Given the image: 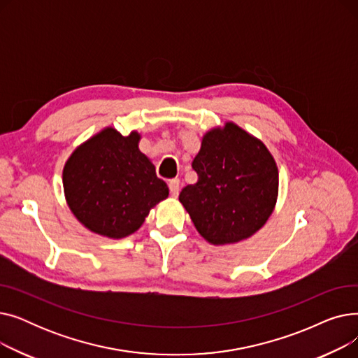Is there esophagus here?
Here are the masks:
<instances>
[{
	"mask_svg": "<svg viewBox=\"0 0 358 358\" xmlns=\"http://www.w3.org/2000/svg\"><path fill=\"white\" fill-rule=\"evenodd\" d=\"M169 187V194H171V197H177L178 193H180V180H171L168 184Z\"/></svg>",
	"mask_w": 358,
	"mask_h": 358,
	"instance_id": "obj_1",
	"label": "esophagus"
}]
</instances>
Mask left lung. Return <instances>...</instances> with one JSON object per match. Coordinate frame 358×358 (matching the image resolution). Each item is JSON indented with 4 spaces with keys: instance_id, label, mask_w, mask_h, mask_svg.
Returning <instances> with one entry per match:
<instances>
[{
    "instance_id": "obj_1",
    "label": "left lung",
    "mask_w": 358,
    "mask_h": 358,
    "mask_svg": "<svg viewBox=\"0 0 358 358\" xmlns=\"http://www.w3.org/2000/svg\"><path fill=\"white\" fill-rule=\"evenodd\" d=\"M193 169L199 180L180 201L206 241L228 245L264 227L278 197V168L262 141L227 122L203 135Z\"/></svg>"
}]
</instances>
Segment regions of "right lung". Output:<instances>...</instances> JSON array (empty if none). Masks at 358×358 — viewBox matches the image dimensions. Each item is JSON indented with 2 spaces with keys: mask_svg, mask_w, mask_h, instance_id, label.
Returning a JSON list of instances; mask_svg holds the SVG:
<instances>
[{
  "mask_svg": "<svg viewBox=\"0 0 358 358\" xmlns=\"http://www.w3.org/2000/svg\"><path fill=\"white\" fill-rule=\"evenodd\" d=\"M141 134L107 126L73 149L62 171L68 208L97 235L122 239L136 232L168 187L139 149Z\"/></svg>",
  "mask_w": 358,
  "mask_h": 358,
  "instance_id": "obj_1",
  "label": "right lung"
}]
</instances>
